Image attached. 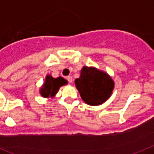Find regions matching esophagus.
<instances>
[{
  "label": "esophagus",
  "mask_w": 154,
  "mask_h": 154,
  "mask_svg": "<svg viewBox=\"0 0 154 154\" xmlns=\"http://www.w3.org/2000/svg\"><path fill=\"white\" fill-rule=\"evenodd\" d=\"M66 79H67V80H68L69 83H72V80H73L72 79V76H67V77H66Z\"/></svg>",
  "instance_id": "1"
}]
</instances>
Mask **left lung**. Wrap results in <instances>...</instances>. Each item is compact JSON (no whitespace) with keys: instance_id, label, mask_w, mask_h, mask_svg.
<instances>
[{"instance_id":"8db88e82","label":"left lung","mask_w":154,"mask_h":154,"mask_svg":"<svg viewBox=\"0 0 154 154\" xmlns=\"http://www.w3.org/2000/svg\"><path fill=\"white\" fill-rule=\"evenodd\" d=\"M75 84L82 100L90 105L105 102L114 88L113 80L107 73L86 66L82 68L80 77L76 79Z\"/></svg>"}]
</instances>
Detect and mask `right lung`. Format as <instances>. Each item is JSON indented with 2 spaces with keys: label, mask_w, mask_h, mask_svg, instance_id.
<instances>
[{
  "label": "right lung",
  "mask_w": 154,
  "mask_h": 154,
  "mask_svg": "<svg viewBox=\"0 0 154 154\" xmlns=\"http://www.w3.org/2000/svg\"><path fill=\"white\" fill-rule=\"evenodd\" d=\"M67 83L68 81L60 76L55 79L48 75L45 77L44 84L40 89V94L43 97H53L58 92L60 87Z\"/></svg>",
  "instance_id": "obj_1"
}]
</instances>
